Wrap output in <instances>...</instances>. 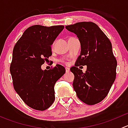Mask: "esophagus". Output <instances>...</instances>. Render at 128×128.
<instances>
[{
  "label": "esophagus",
  "mask_w": 128,
  "mask_h": 128,
  "mask_svg": "<svg viewBox=\"0 0 128 128\" xmlns=\"http://www.w3.org/2000/svg\"><path fill=\"white\" fill-rule=\"evenodd\" d=\"M69 71H70V69H69V68H66V73H68V72H69Z\"/></svg>",
  "instance_id": "1"
}]
</instances>
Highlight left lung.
Returning <instances> with one entry per match:
<instances>
[{"instance_id":"left-lung-1","label":"left lung","mask_w":128,"mask_h":128,"mask_svg":"<svg viewBox=\"0 0 128 128\" xmlns=\"http://www.w3.org/2000/svg\"><path fill=\"white\" fill-rule=\"evenodd\" d=\"M80 42V54L76 66L70 68L74 75L73 87L78 98L93 105L107 96L116 74L117 61L110 41L96 24L82 22L66 26ZM87 65L84 73L77 67Z\"/></svg>"}]
</instances>
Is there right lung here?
Wrapping results in <instances>:
<instances>
[{
	"label": "right lung",
	"instance_id": "right-lung-1",
	"mask_svg": "<svg viewBox=\"0 0 128 128\" xmlns=\"http://www.w3.org/2000/svg\"><path fill=\"white\" fill-rule=\"evenodd\" d=\"M64 28L32 26L14 48L10 70L14 89L28 106L36 110H45L53 104L54 85L66 72L59 64L48 70L41 68L52 55L51 44Z\"/></svg>",
	"mask_w": 128,
	"mask_h": 128
}]
</instances>
